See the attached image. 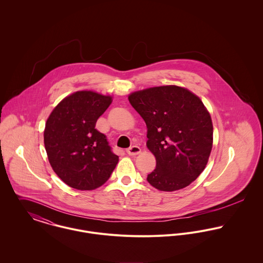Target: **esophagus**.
Here are the masks:
<instances>
[{
  "label": "esophagus",
  "instance_id": "34e87169",
  "mask_svg": "<svg viewBox=\"0 0 263 263\" xmlns=\"http://www.w3.org/2000/svg\"><path fill=\"white\" fill-rule=\"evenodd\" d=\"M126 153H127L129 156H135V155H138V154L141 153V148L138 147V146H132V147H129V148L126 150Z\"/></svg>",
  "mask_w": 263,
  "mask_h": 263
}]
</instances>
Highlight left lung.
I'll list each match as a JSON object with an SVG mask.
<instances>
[{
    "label": "left lung",
    "mask_w": 263,
    "mask_h": 263,
    "mask_svg": "<svg viewBox=\"0 0 263 263\" xmlns=\"http://www.w3.org/2000/svg\"><path fill=\"white\" fill-rule=\"evenodd\" d=\"M128 100L147 124V147L156 157L148 182L161 191L188 186L205 168L213 148L212 118L201 100L178 86L134 92Z\"/></svg>",
    "instance_id": "8db88e82"
}]
</instances>
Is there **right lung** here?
I'll return each instance as SVG.
<instances>
[{"label": "right lung", "instance_id": "right-lung-1", "mask_svg": "<svg viewBox=\"0 0 263 263\" xmlns=\"http://www.w3.org/2000/svg\"><path fill=\"white\" fill-rule=\"evenodd\" d=\"M112 101L92 91L62 100L45 123L44 146L57 175L69 186L92 190L103 185L118 162L106 136L95 128Z\"/></svg>", "mask_w": 263, "mask_h": 263}]
</instances>
